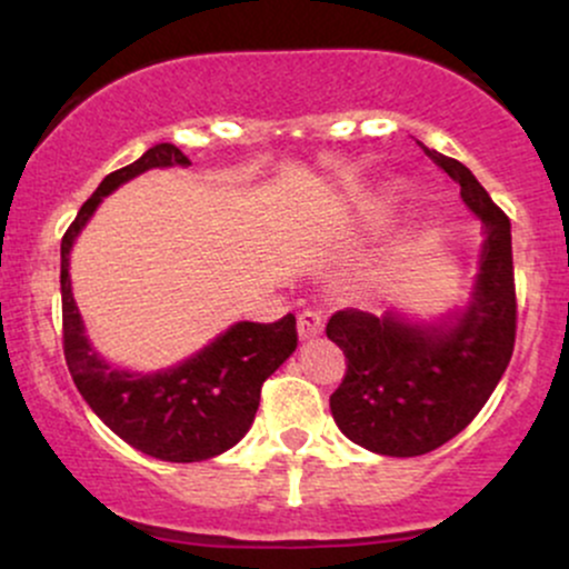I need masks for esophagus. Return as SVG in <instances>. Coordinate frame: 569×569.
I'll return each instance as SVG.
<instances>
[{
  "instance_id": "obj_1",
  "label": "esophagus",
  "mask_w": 569,
  "mask_h": 569,
  "mask_svg": "<svg viewBox=\"0 0 569 569\" xmlns=\"http://www.w3.org/2000/svg\"><path fill=\"white\" fill-rule=\"evenodd\" d=\"M299 339H312L323 331V312L321 310H302L297 318Z\"/></svg>"
}]
</instances>
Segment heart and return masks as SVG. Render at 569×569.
<instances>
[{
  "label": "heart",
  "instance_id": "obj_1",
  "mask_svg": "<svg viewBox=\"0 0 569 569\" xmlns=\"http://www.w3.org/2000/svg\"><path fill=\"white\" fill-rule=\"evenodd\" d=\"M409 200V189L403 184H393V187H385L380 194H377L375 200V208L380 213H396L398 208L407 206Z\"/></svg>",
  "mask_w": 569,
  "mask_h": 569
}]
</instances>
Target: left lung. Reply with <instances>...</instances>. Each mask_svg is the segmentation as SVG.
Returning a JSON list of instances; mask_svg holds the SVG:
<instances>
[{
  "instance_id": "left-lung-1",
  "label": "left lung",
  "mask_w": 569,
  "mask_h": 569,
  "mask_svg": "<svg viewBox=\"0 0 569 569\" xmlns=\"http://www.w3.org/2000/svg\"><path fill=\"white\" fill-rule=\"evenodd\" d=\"M485 227L471 293L436 318L407 310H339L326 337L348 358L331 393L337 428L358 447L417 457L455 439L498 388L513 352L516 293L511 221L462 162L430 152Z\"/></svg>"
}]
</instances>
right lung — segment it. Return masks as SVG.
Listing matches in <instances>:
<instances>
[{"label":"right lung","instance_id":"right-lung-1","mask_svg":"<svg viewBox=\"0 0 569 569\" xmlns=\"http://www.w3.org/2000/svg\"><path fill=\"white\" fill-rule=\"evenodd\" d=\"M187 168L173 143H158L109 173L80 208L61 240L63 352L77 390L130 447L166 462H200L232 449L251 428L267 377L297 350V318L276 323L238 321L198 352L154 371L109 363L84 335L71 293V248L107 194L152 168Z\"/></svg>","mask_w":569,"mask_h":569}]
</instances>
